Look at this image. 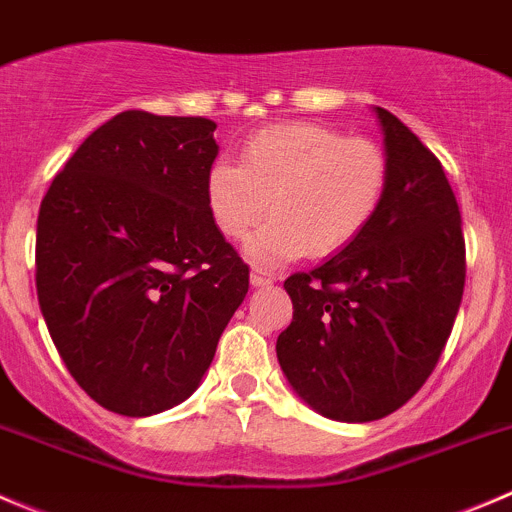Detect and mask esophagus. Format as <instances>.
<instances>
[{
	"label": "esophagus",
	"instance_id": "esophagus-1",
	"mask_svg": "<svg viewBox=\"0 0 512 512\" xmlns=\"http://www.w3.org/2000/svg\"><path fill=\"white\" fill-rule=\"evenodd\" d=\"M276 281L271 271H263V268H251V286L261 288V286H271Z\"/></svg>",
	"mask_w": 512,
	"mask_h": 512
}]
</instances>
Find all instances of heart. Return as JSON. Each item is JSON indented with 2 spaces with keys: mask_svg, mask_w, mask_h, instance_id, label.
Masks as SVG:
<instances>
[{
  "mask_svg": "<svg viewBox=\"0 0 512 512\" xmlns=\"http://www.w3.org/2000/svg\"><path fill=\"white\" fill-rule=\"evenodd\" d=\"M388 159L368 139L321 124L266 126L249 136L241 161L219 159L206 174V209L216 229L244 241L249 261L278 266L308 251L333 256L356 244L388 194Z\"/></svg>",
  "mask_w": 512,
  "mask_h": 512,
  "instance_id": "heart-1",
  "label": "heart"
}]
</instances>
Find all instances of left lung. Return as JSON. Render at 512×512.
I'll return each instance as SVG.
<instances>
[{
    "mask_svg": "<svg viewBox=\"0 0 512 512\" xmlns=\"http://www.w3.org/2000/svg\"><path fill=\"white\" fill-rule=\"evenodd\" d=\"M388 194L366 234L283 288L293 321L276 356L298 398L341 423L386 418L433 373L465 286L460 209L440 161L391 111Z\"/></svg>",
    "mask_w": 512,
    "mask_h": 512,
    "instance_id": "8db88e82",
    "label": "left lung"
}]
</instances>
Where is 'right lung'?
I'll use <instances>...</instances> for the list:
<instances>
[{"mask_svg": "<svg viewBox=\"0 0 512 512\" xmlns=\"http://www.w3.org/2000/svg\"><path fill=\"white\" fill-rule=\"evenodd\" d=\"M201 116L121 111L54 176L37 221V296L74 381L144 418L184 403L249 291L206 209L219 156Z\"/></svg>", "mask_w": 512, "mask_h": 512, "instance_id": "1", "label": "right lung"}]
</instances>
